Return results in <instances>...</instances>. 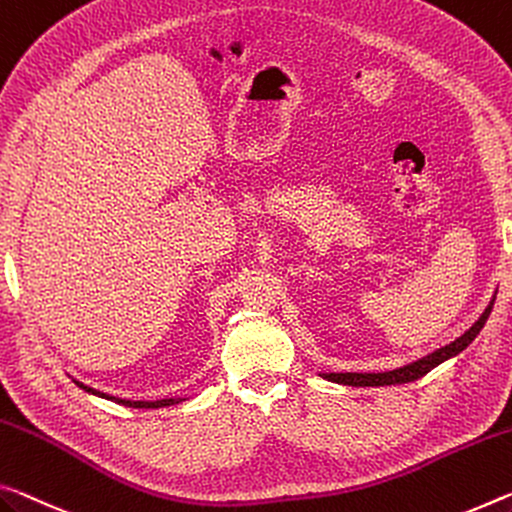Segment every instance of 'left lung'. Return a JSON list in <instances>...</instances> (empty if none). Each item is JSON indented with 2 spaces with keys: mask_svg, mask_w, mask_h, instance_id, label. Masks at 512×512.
I'll return each mask as SVG.
<instances>
[{
  "mask_svg": "<svg viewBox=\"0 0 512 512\" xmlns=\"http://www.w3.org/2000/svg\"><path fill=\"white\" fill-rule=\"evenodd\" d=\"M494 300H497V291H494V296L490 298L488 307H485L483 314L478 316V321L474 323L472 328L462 332V335L453 339V342L444 344L440 348H435L433 353L424 355V358H419V360L410 362V364H403V367H396L392 371H378V373H360V371L321 373V378L330 380V383L348 385V387H389V385H405V383H412V380H419L421 376H426L428 371H433L435 367H440L442 362L456 358V355H460L469 344L474 342V339L478 337V332L483 330L485 321H488Z\"/></svg>",
  "mask_w": 512,
  "mask_h": 512,
  "instance_id": "1",
  "label": "left lung"
}]
</instances>
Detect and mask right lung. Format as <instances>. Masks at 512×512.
I'll list each match as a JSON object with an SVG mask.
<instances>
[{"label": "right lung", "instance_id": "1", "mask_svg": "<svg viewBox=\"0 0 512 512\" xmlns=\"http://www.w3.org/2000/svg\"><path fill=\"white\" fill-rule=\"evenodd\" d=\"M72 380H75V385L84 389V392L93 394V396H100V399H107V401H113V403L127 405V408H168V405H177V403L186 401V399H180V396H177V399H159V401H132V399H120V396H113V394H107V392H100V389L88 387V385H84V383H81V380H77V378H72Z\"/></svg>", "mask_w": 512, "mask_h": 512}]
</instances>
